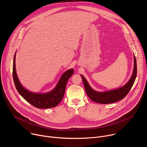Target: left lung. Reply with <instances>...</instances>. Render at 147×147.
Wrapping results in <instances>:
<instances>
[{
    "label": "left lung",
    "mask_w": 147,
    "mask_h": 147,
    "mask_svg": "<svg viewBox=\"0 0 147 147\" xmlns=\"http://www.w3.org/2000/svg\"><path fill=\"white\" fill-rule=\"evenodd\" d=\"M134 65L133 73L130 80L126 84L116 90L102 92L95 91L90 86L84 77L81 75L86 93L88 97L92 101L102 104L112 103L123 99L130 91L137 76V62L135 56H134Z\"/></svg>",
    "instance_id": "8db88e82"
}]
</instances>
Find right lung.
I'll return each mask as SVG.
<instances>
[{"label": "right lung", "instance_id": "obj_1", "mask_svg": "<svg viewBox=\"0 0 147 147\" xmlns=\"http://www.w3.org/2000/svg\"><path fill=\"white\" fill-rule=\"evenodd\" d=\"M15 61L16 53L13 60V77L16 88L20 95L37 108L48 109L56 107L63 98L67 81L73 74L74 70L70 69L63 74L56 87L51 92L45 94H37L28 91L21 84L16 74Z\"/></svg>", "mask_w": 147, "mask_h": 147}]
</instances>
